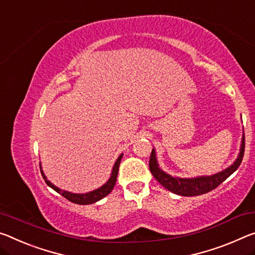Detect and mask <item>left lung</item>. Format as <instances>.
<instances>
[{
    "label": "left lung",
    "instance_id": "1",
    "mask_svg": "<svg viewBox=\"0 0 255 255\" xmlns=\"http://www.w3.org/2000/svg\"><path fill=\"white\" fill-rule=\"evenodd\" d=\"M244 148H245V137L243 134L241 142V148L240 153L234 161V163L229 165L228 168L224 169L217 173H213L211 176H197L193 177V178H181V177H175L171 176L163 171L160 168L159 163H157L156 159V152L155 148L152 149L151 157H149V170H151L152 175L154 178L159 181V183L167 188L168 191L177 194V195L181 196H197L202 195V194L211 192L212 189L218 187L222 181H225L232 173L235 172L240 164L242 163L244 155Z\"/></svg>",
    "mask_w": 255,
    "mask_h": 255
}]
</instances>
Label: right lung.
Here are the masks:
<instances>
[{"label": "right lung", "instance_id": "right-lung-1", "mask_svg": "<svg viewBox=\"0 0 255 255\" xmlns=\"http://www.w3.org/2000/svg\"><path fill=\"white\" fill-rule=\"evenodd\" d=\"M123 155L124 154L121 153V154L118 156V159H117V161L115 162V165H113V168H112L110 178L108 179L107 183L103 184L101 187L94 189V191H91L87 193L79 194V193H71L68 191H62V189H60L59 187H56L55 185L52 184L50 180H47L45 173H44V171L42 170V165H40V172H42L43 178L45 179V183L47 184V186H50L52 189H54L55 192H58L60 195L66 197L67 200H69L70 202H72V203L80 204V205H87V204L95 203V202L102 200L103 197H106L107 195H109V194L111 193V191L116 185L117 176H118V170H119V164H120L121 159H123Z\"/></svg>", "mask_w": 255, "mask_h": 255}]
</instances>
